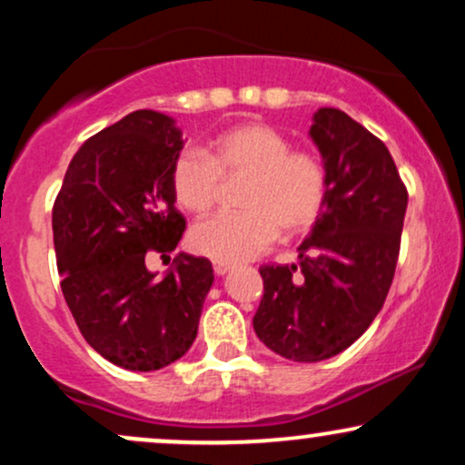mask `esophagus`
<instances>
[{
	"label": "esophagus",
	"instance_id": "34e87169",
	"mask_svg": "<svg viewBox=\"0 0 465 465\" xmlns=\"http://www.w3.org/2000/svg\"><path fill=\"white\" fill-rule=\"evenodd\" d=\"M229 269H232V264H229V262H221V260H214V271L218 275H225Z\"/></svg>",
	"mask_w": 465,
	"mask_h": 465
}]
</instances>
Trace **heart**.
Segmentation results:
<instances>
[{
  "label": "heart",
  "instance_id": "b5f03b06",
  "mask_svg": "<svg viewBox=\"0 0 465 465\" xmlns=\"http://www.w3.org/2000/svg\"><path fill=\"white\" fill-rule=\"evenodd\" d=\"M244 174L240 212H225L192 229L196 253L240 262L264 253L284 233L303 232L317 221L328 179L322 159L291 148L282 131L262 122L227 129L207 153L185 148L173 163V192L183 210L207 214L216 205L223 179Z\"/></svg>",
  "mask_w": 465,
  "mask_h": 465
}]
</instances>
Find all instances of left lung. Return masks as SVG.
Segmentation results:
<instances>
[{"label": "left lung", "mask_w": 465, "mask_h": 465, "mask_svg": "<svg viewBox=\"0 0 465 465\" xmlns=\"http://www.w3.org/2000/svg\"><path fill=\"white\" fill-rule=\"evenodd\" d=\"M311 137L323 157L325 201L300 264H264L253 330L275 354L319 362L370 328L396 273L407 188L387 146L343 111L323 106Z\"/></svg>", "instance_id": "obj_1"}]
</instances>
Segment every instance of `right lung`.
<instances>
[{
  "label": "right lung",
  "mask_w": 465,
  "mask_h": 465,
  "mask_svg": "<svg viewBox=\"0 0 465 465\" xmlns=\"http://www.w3.org/2000/svg\"><path fill=\"white\" fill-rule=\"evenodd\" d=\"M181 148L173 117L129 114L78 148L52 210L63 297L78 330L131 371L162 370L190 350L214 282L207 258L179 253L163 277L146 266L185 232L173 192Z\"/></svg>",
  "instance_id": "right-lung-1"
}]
</instances>
